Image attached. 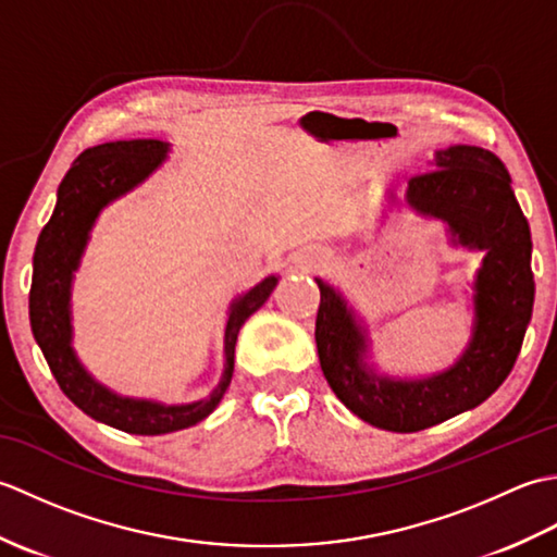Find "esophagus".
Wrapping results in <instances>:
<instances>
[{
	"instance_id": "1",
	"label": "esophagus",
	"mask_w": 557,
	"mask_h": 557,
	"mask_svg": "<svg viewBox=\"0 0 557 557\" xmlns=\"http://www.w3.org/2000/svg\"><path fill=\"white\" fill-rule=\"evenodd\" d=\"M294 263H297L304 270L318 268L323 263V251H321V248H306V251H299L297 256H294Z\"/></svg>"
}]
</instances>
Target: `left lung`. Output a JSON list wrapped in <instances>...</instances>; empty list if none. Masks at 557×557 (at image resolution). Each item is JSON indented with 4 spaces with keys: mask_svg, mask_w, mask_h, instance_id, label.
Listing matches in <instances>:
<instances>
[{
    "mask_svg": "<svg viewBox=\"0 0 557 557\" xmlns=\"http://www.w3.org/2000/svg\"><path fill=\"white\" fill-rule=\"evenodd\" d=\"M395 206H401L389 194ZM405 206L441 220L449 244L483 251L471 282L474 325L449 369L419 377L377 371L369 325L345 294L315 277L321 306L315 318L318 359L327 385L351 413L375 429L413 433L486 401L510 375L534 311L531 232L512 180L491 150L449 146L433 152L429 172L409 180Z\"/></svg>",
    "mask_w": 557,
    "mask_h": 557,
    "instance_id": "obj_1",
    "label": "left lung"
}]
</instances>
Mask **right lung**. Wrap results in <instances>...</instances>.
<instances>
[{
	"label": "right lung",
	"mask_w": 557,
	"mask_h": 557,
	"mask_svg": "<svg viewBox=\"0 0 557 557\" xmlns=\"http://www.w3.org/2000/svg\"><path fill=\"white\" fill-rule=\"evenodd\" d=\"M168 156L170 144L158 138L114 140L81 152L57 188L54 212L42 227L33 253L30 327L59 387L90 419L134 435L182 431L215 411L232 383L236 335L248 315L268 301L280 280L268 275L230 304L224 323V369L208 397L188 405H162L158 399L120 395L92 377L74 349L71 287L76 270L100 212L144 184L162 168Z\"/></svg>",
	"instance_id": "right-lung-1"
}]
</instances>
